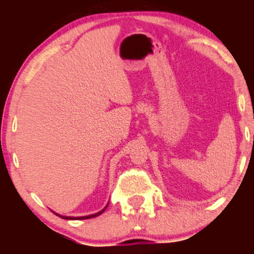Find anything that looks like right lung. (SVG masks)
<instances>
[{"instance_id":"right-lung-1","label":"right lung","mask_w":254,"mask_h":254,"mask_svg":"<svg viewBox=\"0 0 254 254\" xmlns=\"http://www.w3.org/2000/svg\"><path fill=\"white\" fill-rule=\"evenodd\" d=\"M107 208V205L105 206V208L103 209V210L101 211H99V212H97V214H93V215H88V216H81V217H71V216H62V215H58L57 212H54V214H56L57 216H60V217H62V218H64V220H86V218H93V217H97V216H99V215H101L103 214V212L105 211V209Z\"/></svg>"}]
</instances>
